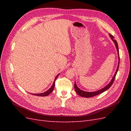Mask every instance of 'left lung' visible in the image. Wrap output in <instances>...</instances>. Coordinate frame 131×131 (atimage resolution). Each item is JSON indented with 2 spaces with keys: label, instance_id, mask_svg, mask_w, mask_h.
I'll list each match as a JSON object with an SVG mask.
<instances>
[{
  "label": "left lung",
  "instance_id": "obj_1",
  "mask_svg": "<svg viewBox=\"0 0 131 131\" xmlns=\"http://www.w3.org/2000/svg\"><path fill=\"white\" fill-rule=\"evenodd\" d=\"M109 36L110 37L111 39H112V40L114 41L115 45L116 46V48L117 49V54H118V66L117 67V69L116 70V72L115 73L114 75L113 78H112V80L110 81V82H109V84H108L106 86H105L104 88L102 89L101 90H98L97 91H94V92H86V91H84L81 90H80L79 89L78 87L77 86V84H76V82H75V84H74V89L75 91H76V92L77 93V94H78L79 96H80L81 97H86V98H89V97H94L95 96H96V95L98 94H100L103 92H104V91H106L107 90H108L111 86H112L113 84L114 81L115 80V78L116 77V75L117 73V71L118 69V67H119V64H120V56H119V51H118V44H117V42L116 41V40H115L114 39V37L112 35H111L110 34H109Z\"/></svg>",
  "mask_w": 131,
  "mask_h": 131
}]
</instances>
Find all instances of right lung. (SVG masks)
<instances>
[{"label": "right lung", "mask_w": 131, "mask_h": 131, "mask_svg": "<svg viewBox=\"0 0 131 131\" xmlns=\"http://www.w3.org/2000/svg\"><path fill=\"white\" fill-rule=\"evenodd\" d=\"M59 74H58L57 76H56V77L55 78V79H54V81H53V84H52V86L51 87V88L50 89H49L48 90H47V91H46V92H43V93H37V94H33V93H31V94H33V95H35V96H42V97H44V96H47V95H49V94H50L51 92H52L53 91V89H54V85H55V80H56V79H57V78L58 77V75H59Z\"/></svg>", "instance_id": "right-lung-1"}]
</instances>
